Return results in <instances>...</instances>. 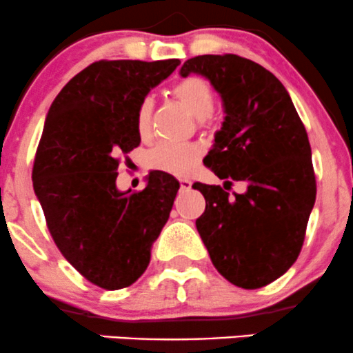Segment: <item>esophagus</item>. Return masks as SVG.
Masks as SVG:
<instances>
[{
	"label": "esophagus",
	"instance_id": "obj_1",
	"mask_svg": "<svg viewBox=\"0 0 353 353\" xmlns=\"http://www.w3.org/2000/svg\"><path fill=\"white\" fill-rule=\"evenodd\" d=\"M190 188H192V182H190L189 179H181V189L182 190H189Z\"/></svg>",
	"mask_w": 353,
	"mask_h": 353
}]
</instances>
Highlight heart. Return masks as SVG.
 <instances>
[{"label": "heart", "mask_w": 353, "mask_h": 353, "mask_svg": "<svg viewBox=\"0 0 353 353\" xmlns=\"http://www.w3.org/2000/svg\"><path fill=\"white\" fill-rule=\"evenodd\" d=\"M172 96L182 104L196 119L205 121L214 106V89L201 78H188L177 83L172 89ZM152 119L151 99L141 103L136 114V128L139 136H149ZM201 148L194 144L161 143L149 152L148 164L156 171H163L174 176H188L194 171L201 159Z\"/></svg>", "instance_id": "1"}]
</instances>
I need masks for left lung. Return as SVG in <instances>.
I'll list each match as a JSON object with an SVG mask.
<instances>
[{
    "label": "left lung",
    "instance_id": "left-lung-1",
    "mask_svg": "<svg viewBox=\"0 0 353 353\" xmlns=\"http://www.w3.org/2000/svg\"><path fill=\"white\" fill-rule=\"evenodd\" d=\"M179 72L208 79L225 112L204 157L224 188L192 185L205 199L197 232L222 277L242 289L264 287L297 261L314 209L307 131L283 84L254 61L204 54ZM232 180L246 185L236 198L227 192Z\"/></svg>",
    "mask_w": 353,
    "mask_h": 353
}]
</instances>
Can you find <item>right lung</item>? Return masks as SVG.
<instances>
[{
	"instance_id": "obj_1",
	"label": "right lung",
	"mask_w": 353,
	"mask_h": 353,
	"mask_svg": "<svg viewBox=\"0 0 353 353\" xmlns=\"http://www.w3.org/2000/svg\"><path fill=\"white\" fill-rule=\"evenodd\" d=\"M179 59L98 61L52 101L33 165V188L66 261L108 290L134 283L168 222L179 190L151 171L141 192L116 185L119 157L137 148L136 114Z\"/></svg>"
}]
</instances>
